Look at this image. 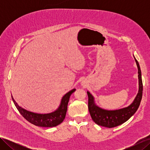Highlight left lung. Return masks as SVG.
Masks as SVG:
<instances>
[{
    "mask_svg": "<svg viewBox=\"0 0 150 150\" xmlns=\"http://www.w3.org/2000/svg\"><path fill=\"white\" fill-rule=\"evenodd\" d=\"M134 59L137 62L138 69L139 91L134 101L129 106L114 111L103 110L98 107L94 104L93 96L89 92H87L88 96V110L92 120L95 122V123L109 128H114L128 121L137 111L142 99L143 83L142 72H141L139 63L135 57Z\"/></svg>",
    "mask_w": 150,
    "mask_h": 150,
    "instance_id": "obj_1",
    "label": "left lung"
}]
</instances>
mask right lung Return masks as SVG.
Returning a JSON list of instances; mask_svg holds the SVG:
<instances>
[{"label":"right lung","mask_w":150,"mask_h":150,"mask_svg":"<svg viewBox=\"0 0 150 150\" xmlns=\"http://www.w3.org/2000/svg\"><path fill=\"white\" fill-rule=\"evenodd\" d=\"M75 91L76 89H73L70 91L69 92L66 93L63 96L60 106L57 110L51 113H49V114H38V113H34L27 111L19 106L12 96V98L18 111H19L21 115L27 121H28L30 123L35 126L40 127H47L48 128V127L56 126L61 124L63 120H64L70 96Z\"/></svg>","instance_id":"1"}]
</instances>
